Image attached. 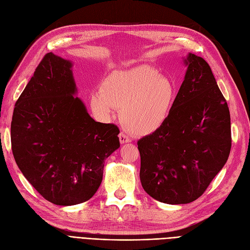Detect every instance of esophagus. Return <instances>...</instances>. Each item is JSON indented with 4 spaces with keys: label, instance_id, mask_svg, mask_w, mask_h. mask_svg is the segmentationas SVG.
I'll return each mask as SVG.
<instances>
[{
    "label": "esophagus",
    "instance_id": "34e87169",
    "mask_svg": "<svg viewBox=\"0 0 250 250\" xmlns=\"http://www.w3.org/2000/svg\"><path fill=\"white\" fill-rule=\"evenodd\" d=\"M119 140H120V143H121V144H126V143L131 142V140L129 139L128 135L125 134L124 132H121L119 134Z\"/></svg>",
    "mask_w": 250,
    "mask_h": 250
}]
</instances>
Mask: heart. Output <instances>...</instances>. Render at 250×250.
<instances>
[{
	"label": "heart",
	"mask_w": 250,
	"mask_h": 250,
	"mask_svg": "<svg viewBox=\"0 0 250 250\" xmlns=\"http://www.w3.org/2000/svg\"><path fill=\"white\" fill-rule=\"evenodd\" d=\"M176 85L152 67L116 71L106 76L101 89L90 95L92 110L102 121H107L118 106L123 124L132 132L148 135L165 125L174 107Z\"/></svg>",
	"instance_id": "obj_1"
}]
</instances>
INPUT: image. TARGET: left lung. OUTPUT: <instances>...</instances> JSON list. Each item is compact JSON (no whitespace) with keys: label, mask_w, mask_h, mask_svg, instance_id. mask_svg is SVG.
Listing matches in <instances>:
<instances>
[{"label":"left lung","mask_w":250,"mask_h":250,"mask_svg":"<svg viewBox=\"0 0 250 250\" xmlns=\"http://www.w3.org/2000/svg\"><path fill=\"white\" fill-rule=\"evenodd\" d=\"M184 64L186 74L167 121L137 142L143 188L170 205L199 199L231 147L229 106L209 64L191 53Z\"/></svg>","instance_id":"8db88e82"}]
</instances>
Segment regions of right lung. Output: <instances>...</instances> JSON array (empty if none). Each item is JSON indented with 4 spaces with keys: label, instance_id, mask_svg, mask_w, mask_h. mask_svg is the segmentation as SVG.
<instances>
[{
    "label": "right lung",
    "instance_id": "obj_1",
    "mask_svg": "<svg viewBox=\"0 0 250 250\" xmlns=\"http://www.w3.org/2000/svg\"><path fill=\"white\" fill-rule=\"evenodd\" d=\"M72 62L46 54L15 103L11 147L17 167L50 203L72 206L99 188L104 161L120 147L114 124L96 122L77 89Z\"/></svg>",
    "mask_w": 250,
    "mask_h": 250
}]
</instances>
